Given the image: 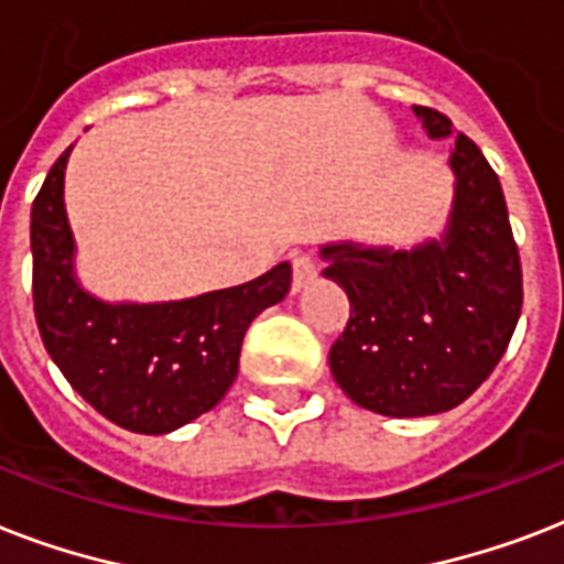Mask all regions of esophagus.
Wrapping results in <instances>:
<instances>
[{"label": "esophagus", "mask_w": 564, "mask_h": 564, "mask_svg": "<svg viewBox=\"0 0 564 564\" xmlns=\"http://www.w3.org/2000/svg\"><path fill=\"white\" fill-rule=\"evenodd\" d=\"M316 260L307 254H295V260H292V292H301L307 283L316 281Z\"/></svg>", "instance_id": "esophagus-1"}]
</instances>
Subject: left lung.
<instances>
[{
  "label": "left lung",
  "instance_id": "1",
  "mask_svg": "<svg viewBox=\"0 0 564 564\" xmlns=\"http://www.w3.org/2000/svg\"><path fill=\"white\" fill-rule=\"evenodd\" d=\"M430 140L454 137L445 113L412 108ZM445 228L415 246L325 242V278L351 301L330 375L357 406L421 419L459 406L495 371L521 316V260L503 189L482 152L456 137Z\"/></svg>",
  "mask_w": 564,
  "mask_h": 564
}]
</instances>
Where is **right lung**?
Segmentation results:
<instances>
[{
    "mask_svg": "<svg viewBox=\"0 0 564 564\" xmlns=\"http://www.w3.org/2000/svg\"><path fill=\"white\" fill-rule=\"evenodd\" d=\"M66 149L31 207L34 316L48 357L105 419L143 436L184 427L225 398L237 380L248 325L286 299L292 265L230 290L178 301H108L75 269L64 204Z\"/></svg>",
    "mask_w": 564,
    "mask_h": 564,
    "instance_id": "obj_1",
    "label": "right lung"
}]
</instances>
